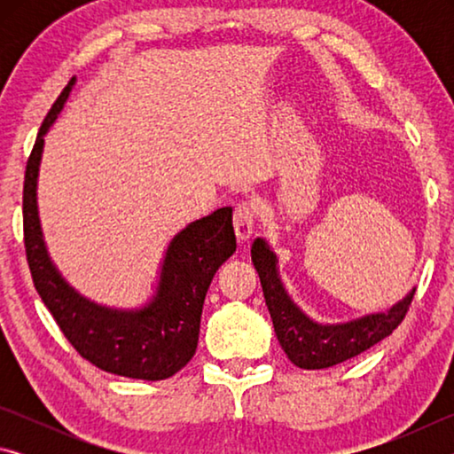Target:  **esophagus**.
I'll return each instance as SVG.
<instances>
[{"label":"esophagus","mask_w":454,"mask_h":454,"mask_svg":"<svg viewBox=\"0 0 454 454\" xmlns=\"http://www.w3.org/2000/svg\"><path fill=\"white\" fill-rule=\"evenodd\" d=\"M256 218H258V212L254 204L252 202L238 204V208L234 210V232L238 236V240L246 242L252 234H254Z\"/></svg>","instance_id":"obj_1"}]
</instances>
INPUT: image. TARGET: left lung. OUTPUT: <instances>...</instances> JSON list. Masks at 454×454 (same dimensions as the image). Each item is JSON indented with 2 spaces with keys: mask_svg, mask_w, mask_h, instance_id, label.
<instances>
[{
  "mask_svg": "<svg viewBox=\"0 0 454 454\" xmlns=\"http://www.w3.org/2000/svg\"><path fill=\"white\" fill-rule=\"evenodd\" d=\"M250 252L280 347L292 364L306 371L340 364L374 347L382 338L393 334L412 302L414 288L387 312L368 314L344 325H318L290 301L276 268V254L262 238H256Z\"/></svg>",
  "mask_w": 454,
  "mask_h": 454,
  "instance_id": "left-lung-1",
  "label": "left lung"
}]
</instances>
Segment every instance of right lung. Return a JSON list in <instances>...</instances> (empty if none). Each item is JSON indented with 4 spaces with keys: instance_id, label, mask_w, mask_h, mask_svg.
Segmentation results:
<instances>
[{
    "instance_id": "obj_1",
    "label": "right lung",
    "mask_w": 454,
    "mask_h": 454,
    "mask_svg": "<svg viewBox=\"0 0 454 454\" xmlns=\"http://www.w3.org/2000/svg\"><path fill=\"white\" fill-rule=\"evenodd\" d=\"M74 82L53 102L26 166L24 242L34 286L61 333L91 364L128 379H170L194 356L206 292L236 250L232 208L192 222L172 238L156 294L144 309L114 310L78 294L48 256L35 198L43 136L64 107Z\"/></svg>"
}]
</instances>
